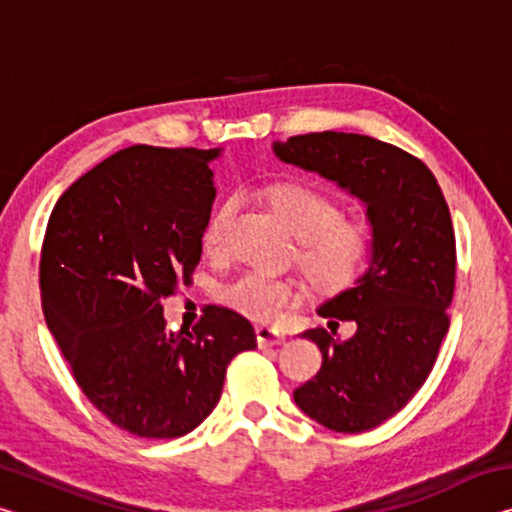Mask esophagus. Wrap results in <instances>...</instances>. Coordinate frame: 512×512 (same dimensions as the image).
Masks as SVG:
<instances>
[{"instance_id":"esophagus-1","label":"esophagus","mask_w":512,"mask_h":512,"mask_svg":"<svg viewBox=\"0 0 512 512\" xmlns=\"http://www.w3.org/2000/svg\"><path fill=\"white\" fill-rule=\"evenodd\" d=\"M257 343H259V348H273V345L284 343V334L277 332V329H273V327L259 325L257 327Z\"/></svg>"}]
</instances>
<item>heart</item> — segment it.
<instances>
[{"instance_id":"heart-1","label":"heart","mask_w":512,"mask_h":512,"mask_svg":"<svg viewBox=\"0 0 512 512\" xmlns=\"http://www.w3.org/2000/svg\"><path fill=\"white\" fill-rule=\"evenodd\" d=\"M275 210L300 241L298 262L323 291L352 287L375 253V230L361 219H343L341 205L320 189L302 183H280L266 189ZM239 212L235 196L216 207L203 228V250L212 257L228 253L230 228ZM302 298L296 280H277L246 271L221 289V300L253 320H275Z\"/></svg>"}]
</instances>
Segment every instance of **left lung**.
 Returning <instances> with one entry per match:
<instances>
[{"instance_id": "left-lung-1", "label": "left lung", "mask_w": 512, "mask_h": 512, "mask_svg": "<svg viewBox=\"0 0 512 512\" xmlns=\"http://www.w3.org/2000/svg\"><path fill=\"white\" fill-rule=\"evenodd\" d=\"M273 149L368 207L375 230L368 271L318 307L332 323L354 320L357 332L348 341L325 327L302 334L320 348L323 366L293 400L332 431L375 429L420 391L449 329L456 237L445 196L427 164L368 135L309 133Z\"/></svg>"}]
</instances>
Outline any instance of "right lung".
Segmentation results:
<instances>
[{
  "label": "right lung",
  "instance_id": "1",
  "mask_svg": "<svg viewBox=\"0 0 512 512\" xmlns=\"http://www.w3.org/2000/svg\"><path fill=\"white\" fill-rule=\"evenodd\" d=\"M219 149L135 144L58 198L40 250V298L72 377L133 436L194 431L221 400L228 363L257 348L250 320L207 305L167 334L160 300L192 282Z\"/></svg>",
  "mask_w": 512,
  "mask_h": 512
}]
</instances>
